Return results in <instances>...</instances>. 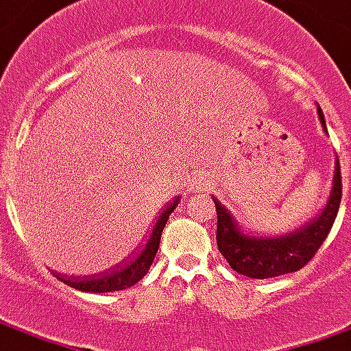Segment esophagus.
I'll return each mask as SVG.
<instances>
[{
  "mask_svg": "<svg viewBox=\"0 0 351 351\" xmlns=\"http://www.w3.org/2000/svg\"><path fill=\"white\" fill-rule=\"evenodd\" d=\"M190 188H192L194 192H204V190H206V182H204L202 178H195V180H192Z\"/></svg>",
  "mask_w": 351,
  "mask_h": 351,
  "instance_id": "1",
  "label": "esophagus"
}]
</instances>
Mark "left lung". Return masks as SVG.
Listing matches in <instances>:
<instances>
[{
  "instance_id": "8db88e82",
  "label": "left lung",
  "mask_w": 351,
  "mask_h": 351,
  "mask_svg": "<svg viewBox=\"0 0 351 351\" xmlns=\"http://www.w3.org/2000/svg\"><path fill=\"white\" fill-rule=\"evenodd\" d=\"M319 121L326 130L323 111L317 107ZM342 197L340 163L336 159L330 195L323 211L306 221L300 228L286 234H254L238 223L230 209L213 195L217 209V245L228 265L240 275L250 278H273V276L295 273L315 256L325 238L335 225Z\"/></svg>"
}]
</instances>
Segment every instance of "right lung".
Returning <instances> with one entry per match:
<instances>
[{
	"label": "right lung",
	"instance_id": "right-lung-1",
	"mask_svg": "<svg viewBox=\"0 0 351 351\" xmlns=\"http://www.w3.org/2000/svg\"><path fill=\"white\" fill-rule=\"evenodd\" d=\"M180 202L178 197L167 202V206L163 207L161 215L157 217L156 225L152 228V234L147 236L145 244L142 245V250L138 252L134 250L130 256L123 259L121 263H117L115 267L107 269L104 273H97V275H88V276H66L57 273V278H61L65 285L76 290H82V292H117V290H125L134 286L136 282H140L145 276V273L149 271V267L156 259L157 250H159V242H161V232L165 228L169 215L173 213Z\"/></svg>",
	"mask_w": 351,
	"mask_h": 351
}]
</instances>
